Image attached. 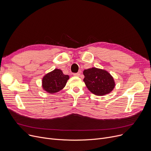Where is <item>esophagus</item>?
I'll return each instance as SVG.
<instances>
[{
    "mask_svg": "<svg viewBox=\"0 0 151 151\" xmlns=\"http://www.w3.org/2000/svg\"><path fill=\"white\" fill-rule=\"evenodd\" d=\"M80 75H81V74H80V73H74V74H73V75H74L75 76H78V77L80 76Z\"/></svg>",
    "mask_w": 151,
    "mask_h": 151,
    "instance_id": "esophagus-1",
    "label": "esophagus"
}]
</instances>
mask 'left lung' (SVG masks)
<instances>
[{
	"instance_id": "obj_1",
	"label": "left lung",
	"mask_w": 151,
	"mask_h": 151,
	"mask_svg": "<svg viewBox=\"0 0 151 151\" xmlns=\"http://www.w3.org/2000/svg\"><path fill=\"white\" fill-rule=\"evenodd\" d=\"M84 82L90 92L102 96L111 92L115 87L113 77L105 70L92 67L83 71Z\"/></svg>"
}]
</instances>
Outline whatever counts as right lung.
Segmentation results:
<instances>
[{
    "label": "right lung",
    "mask_w": 151,
    "mask_h": 151,
    "mask_svg": "<svg viewBox=\"0 0 151 151\" xmlns=\"http://www.w3.org/2000/svg\"><path fill=\"white\" fill-rule=\"evenodd\" d=\"M69 78L68 75L63 74L61 70L55 68L43 76V89L50 93L58 92L65 86Z\"/></svg>",
    "instance_id": "obj_1"
}]
</instances>
